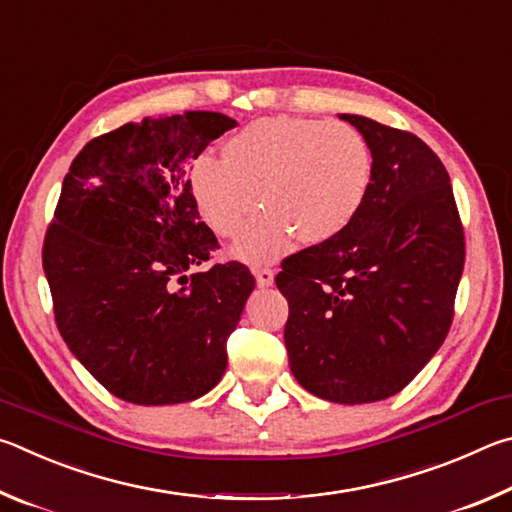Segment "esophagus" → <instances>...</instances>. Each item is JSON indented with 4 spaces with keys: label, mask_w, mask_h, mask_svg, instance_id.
<instances>
[{
    "label": "esophagus",
    "mask_w": 512,
    "mask_h": 512,
    "mask_svg": "<svg viewBox=\"0 0 512 512\" xmlns=\"http://www.w3.org/2000/svg\"><path fill=\"white\" fill-rule=\"evenodd\" d=\"M253 275L259 287H271L273 280H275V271L273 268H253Z\"/></svg>",
    "instance_id": "esophagus-1"
}]
</instances>
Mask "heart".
Instances as JSON below:
<instances>
[{
	"label": "heart",
	"instance_id": "obj_1",
	"mask_svg": "<svg viewBox=\"0 0 512 512\" xmlns=\"http://www.w3.org/2000/svg\"><path fill=\"white\" fill-rule=\"evenodd\" d=\"M375 158L359 128L345 121L262 117L223 144V162L198 158L189 194L216 237L237 239L235 255L266 264L300 237L323 246L341 237L368 203ZM258 198H254V194Z\"/></svg>",
	"mask_w": 512,
	"mask_h": 512
}]
</instances>
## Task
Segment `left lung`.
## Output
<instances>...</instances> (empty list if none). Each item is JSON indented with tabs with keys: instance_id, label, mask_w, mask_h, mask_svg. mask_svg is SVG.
<instances>
[{
	"instance_id": "left-lung-1",
	"label": "left lung",
	"mask_w": 512,
	"mask_h": 512,
	"mask_svg": "<svg viewBox=\"0 0 512 512\" xmlns=\"http://www.w3.org/2000/svg\"><path fill=\"white\" fill-rule=\"evenodd\" d=\"M366 135L375 180L341 237L282 262L289 366L327 402L400 393L443 345L454 320L465 235L445 164L418 135L341 115Z\"/></svg>"
}]
</instances>
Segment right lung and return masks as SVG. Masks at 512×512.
<instances>
[{"label": "right lung", "instance_id": "1", "mask_svg": "<svg viewBox=\"0 0 512 512\" xmlns=\"http://www.w3.org/2000/svg\"><path fill=\"white\" fill-rule=\"evenodd\" d=\"M221 112L144 119L83 146L63 180L45 268L58 332L124 402L196 400L228 366L255 277L219 248L189 194V164L235 128Z\"/></svg>", "mask_w": 512, "mask_h": 512}]
</instances>
